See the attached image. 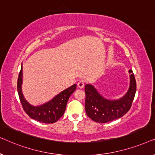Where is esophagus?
<instances>
[{"instance_id":"obj_1","label":"esophagus","mask_w":155,"mask_h":155,"mask_svg":"<svg viewBox=\"0 0 155 155\" xmlns=\"http://www.w3.org/2000/svg\"><path fill=\"white\" fill-rule=\"evenodd\" d=\"M84 84H85V82L84 81V80H80L79 82H78V87L80 88V89H82L84 87Z\"/></svg>"}]
</instances>
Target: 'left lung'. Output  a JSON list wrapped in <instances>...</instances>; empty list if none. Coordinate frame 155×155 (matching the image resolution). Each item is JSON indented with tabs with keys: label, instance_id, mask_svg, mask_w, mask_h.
Segmentation results:
<instances>
[{
	"label": "left lung",
	"instance_id": "obj_1",
	"mask_svg": "<svg viewBox=\"0 0 155 155\" xmlns=\"http://www.w3.org/2000/svg\"><path fill=\"white\" fill-rule=\"evenodd\" d=\"M84 91L87 115L95 122L104 124L122 117L129 111L136 92V81L134 74L131 73L128 90L118 99L105 98L91 84H86Z\"/></svg>",
	"mask_w": 155,
	"mask_h": 155
}]
</instances>
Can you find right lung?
<instances>
[{"label":"right lung","instance_id":"obj_1","mask_svg":"<svg viewBox=\"0 0 155 155\" xmlns=\"http://www.w3.org/2000/svg\"><path fill=\"white\" fill-rule=\"evenodd\" d=\"M22 64L18 75V92L23 109L29 117L39 122L53 124L56 122L63 114L69 97L76 90V84L65 89L56 95L50 101L43 104L34 106L25 99L22 94Z\"/></svg>","mask_w":155,"mask_h":155}]
</instances>
